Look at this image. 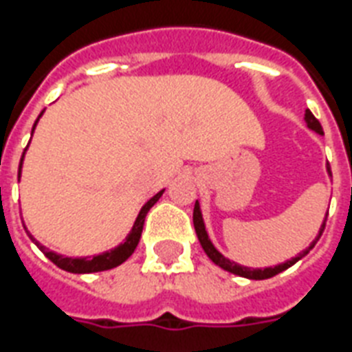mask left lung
Returning a JSON list of instances; mask_svg holds the SVG:
<instances>
[{
	"label": "left lung",
	"instance_id": "obj_1",
	"mask_svg": "<svg viewBox=\"0 0 352 352\" xmlns=\"http://www.w3.org/2000/svg\"><path fill=\"white\" fill-rule=\"evenodd\" d=\"M305 120H307V126L311 127V129H314L316 133H320V135H323V129H322V124L318 122V118L312 115L311 111H307L305 115ZM329 173H331V168H327ZM327 221V219H325ZM325 221H323L322 225V230H320V234H318L316 241L322 237L323 230H325ZM193 226H195V232H197V237H199V243H201V246H203V250L206 252V256L212 259V261L217 265V267L225 268V270H228V272L235 274V276H241V278H248V279H268V278H274L276 274L283 272V270H287L289 267H292L294 263H298L303 256H307L309 254V250H312V246L316 245V241H312V245L307 248L305 252H301L300 256L292 257L290 261L287 263H281V265H278V267H268V268H248V267H241V265H237V263H232L230 259H226L223 254H219V252L215 250V246L212 245V241L208 239V234H206V230H204V223H203V215H201V208H199V203H195V208H193Z\"/></svg>",
	"mask_w": 352,
	"mask_h": 352
}]
</instances>
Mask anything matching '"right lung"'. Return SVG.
<instances>
[{"label": "right lung", "instance_id": "1", "mask_svg": "<svg viewBox=\"0 0 352 352\" xmlns=\"http://www.w3.org/2000/svg\"><path fill=\"white\" fill-rule=\"evenodd\" d=\"M43 113V111H41ZM40 113V117H41ZM38 117V118H40ZM38 122V120H36ZM34 122V126H36ZM32 131H34V127H32ZM21 162H23V155H21V160H19V170H18V177H19V171H21ZM164 192V190H162ZM162 192H159L155 197H151L148 203L144 204L142 210H140V214H138L137 221H135V225H133L131 232L129 235L126 237V241L122 243L120 246H117L115 250H109L106 254H100V256H93V257H84V259H73V257H63L60 254H54V252L47 250L45 246L40 245L38 241L29 234V237L36 243V246L40 248L43 254H45L49 259H51L56 267H60L62 270H67V272H73V274H89V272H102V270H109V268H115L118 265L126 261L127 257L131 256L135 248H137L138 241H140V234H142V228H144V219H146V214L149 212V208L153 206L157 201L160 199Z\"/></svg>", "mask_w": 352, "mask_h": 352}]
</instances>
